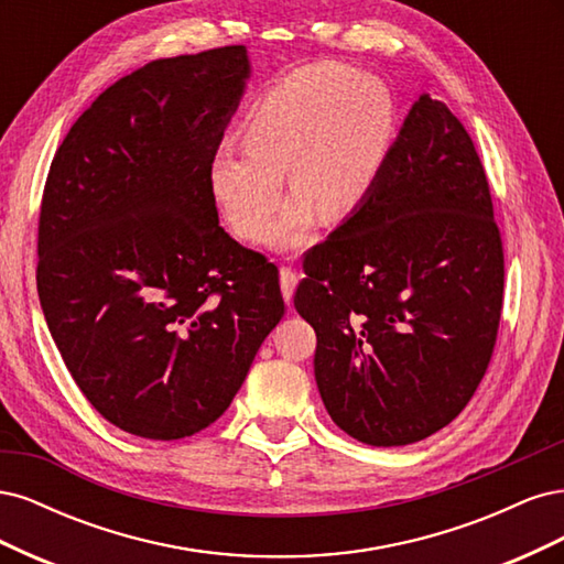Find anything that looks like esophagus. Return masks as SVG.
I'll return each mask as SVG.
<instances>
[{"label":"esophagus","mask_w":564,"mask_h":564,"mask_svg":"<svg viewBox=\"0 0 564 564\" xmlns=\"http://www.w3.org/2000/svg\"><path fill=\"white\" fill-rule=\"evenodd\" d=\"M296 282H299V272L292 270L289 265H282L280 268V286H282V296H284L286 303L292 301V296H294Z\"/></svg>","instance_id":"1"}]
</instances>
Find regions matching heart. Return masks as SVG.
Segmentation results:
<instances>
[{"label":"heart","mask_w":564,"mask_h":564,"mask_svg":"<svg viewBox=\"0 0 564 564\" xmlns=\"http://www.w3.org/2000/svg\"><path fill=\"white\" fill-rule=\"evenodd\" d=\"M390 91L340 63L282 77L242 122V148L220 145L209 187L230 230L261 240L284 197V172L299 193L270 230L275 249L311 240L315 207L324 218L355 212L371 193L392 135Z\"/></svg>","instance_id":"heart-1"}]
</instances>
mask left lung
<instances>
[{"instance_id": "obj_1", "label": "left lung", "mask_w": 564, "mask_h": 564, "mask_svg": "<svg viewBox=\"0 0 564 564\" xmlns=\"http://www.w3.org/2000/svg\"><path fill=\"white\" fill-rule=\"evenodd\" d=\"M303 270L294 305L340 431L402 447L464 412L497 344L503 245L485 166L442 100H416L367 199Z\"/></svg>"}]
</instances>
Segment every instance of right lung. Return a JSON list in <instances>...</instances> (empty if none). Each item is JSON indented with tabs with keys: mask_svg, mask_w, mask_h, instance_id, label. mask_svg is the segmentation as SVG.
<instances>
[{
	"mask_svg": "<svg viewBox=\"0 0 564 564\" xmlns=\"http://www.w3.org/2000/svg\"><path fill=\"white\" fill-rule=\"evenodd\" d=\"M249 73L242 44L152 61L100 94L51 162L40 303L84 398L124 433L207 429L284 315L275 263L218 226L209 187Z\"/></svg>",
	"mask_w": 564,
	"mask_h": 564,
	"instance_id": "right-lung-1",
	"label": "right lung"
}]
</instances>
